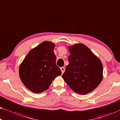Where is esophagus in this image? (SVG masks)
<instances>
[{"instance_id":"1","label":"esophagus","mask_w":120,"mask_h":120,"mask_svg":"<svg viewBox=\"0 0 120 120\" xmlns=\"http://www.w3.org/2000/svg\"><path fill=\"white\" fill-rule=\"evenodd\" d=\"M60 69H61V71L62 73H64V72L65 70V68L64 67H61V68H60Z\"/></svg>"}]
</instances>
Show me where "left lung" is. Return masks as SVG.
I'll use <instances>...</instances> for the list:
<instances>
[{
  "label": "left lung",
  "instance_id": "obj_1",
  "mask_svg": "<svg viewBox=\"0 0 120 120\" xmlns=\"http://www.w3.org/2000/svg\"><path fill=\"white\" fill-rule=\"evenodd\" d=\"M68 64L63 78L73 92L86 94L98 87L103 79V65L87 46L77 44L68 47Z\"/></svg>",
  "mask_w": 120,
  "mask_h": 120
}]
</instances>
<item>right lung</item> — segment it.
<instances>
[{
    "label": "right lung",
    "instance_id": "1",
    "mask_svg": "<svg viewBox=\"0 0 120 120\" xmlns=\"http://www.w3.org/2000/svg\"><path fill=\"white\" fill-rule=\"evenodd\" d=\"M55 44L45 41L30 51L19 68L21 80L35 93L47 90L52 81L61 75L56 64Z\"/></svg>",
    "mask_w": 120,
    "mask_h": 120
}]
</instances>
